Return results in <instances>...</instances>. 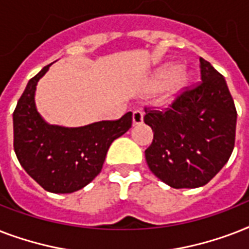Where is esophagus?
<instances>
[{
  "instance_id": "1",
  "label": "esophagus",
  "mask_w": 249,
  "mask_h": 249,
  "mask_svg": "<svg viewBox=\"0 0 249 249\" xmlns=\"http://www.w3.org/2000/svg\"><path fill=\"white\" fill-rule=\"evenodd\" d=\"M142 121H143V112L140 111V109H136V111L133 112V124H142Z\"/></svg>"
}]
</instances>
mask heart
<instances>
[{"label": "heart", "mask_w": 249, "mask_h": 249, "mask_svg": "<svg viewBox=\"0 0 249 249\" xmlns=\"http://www.w3.org/2000/svg\"><path fill=\"white\" fill-rule=\"evenodd\" d=\"M190 79H191V75L189 72L185 71L183 68L170 64L161 68L154 76V79L150 83V90L156 91V90L164 89L163 101L170 102L185 89Z\"/></svg>", "instance_id": "b5f03b06"}]
</instances>
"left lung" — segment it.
<instances>
[{"instance_id":"1","label":"left lung","mask_w":249,"mask_h":249,"mask_svg":"<svg viewBox=\"0 0 249 249\" xmlns=\"http://www.w3.org/2000/svg\"><path fill=\"white\" fill-rule=\"evenodd\" d=\"M201 81L185 88L166 108L144 107L154 132L144 151L152 173L173 189L207 185L231 156L236 108L224 76L200 58Z\"/></svg>"}]
</instances>
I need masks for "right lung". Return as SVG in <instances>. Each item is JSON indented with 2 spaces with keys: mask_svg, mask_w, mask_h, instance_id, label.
Returning <instances> with one entry per match:
<instances>
[{
  "mask_svg": "<svg viewBox=\"0 0 249 249\" xmlns=\"http://www.w3.org/2000/svg\"><path fill=\"white\" fill-rule=\"evenodd\" d=\"M44 67L14 109V151L24 170L49 193L70 194L85 187L101 173L113 141L132 126V112L80 128L49 125L37 112L35 91Z\"/></svg>",
  "mask_w": 249,
  "mask_h": 249,
  "instance_id": "obj_1",
  "label": "right lung"
}]
</instances>
